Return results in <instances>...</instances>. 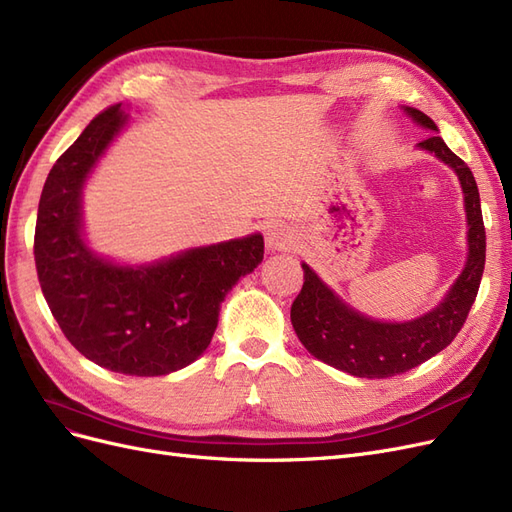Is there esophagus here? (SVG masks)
Returning a JSON list of instances; mask_svg holds the SVG:
<instances>
[{"label": "esophagus", "mask_w": 512, "mask_h": 512, "mask_svg": "<svg viewBox=\"0 0 512 512\" xmlns=\"http://www.w3.org/2000/svg\"><path fill=\"white\" fill-rule=\"evenodd\" d=\"M267 247L269 250H290L292 243H294V235L292 230L286 226V224H275L267 230Z\"/></svg>", "instance_id": "obj_1"}]
</instances>
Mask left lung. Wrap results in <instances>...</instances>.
I'll use <instances>...</instances> for the list:
<instances>
[{
	"instance_id": "1",
	"label": "left lung",
	"mask_w": 512,
	"mask_h": 512,
	"mask_svg": "<svg viewBox=\"0 0 512 512\" xmlns=\"http://www.w3.org/2000/svg\"><path fill=\"white\" fill-rule=\"evenodd\" d=\"M408 115L423 128L438 130L425 113L408 108ZM451 166L459 181L468 213L470 254L466 269L433 312L412 322H376L346 307L324 286L318 275L303 265V288L292 301L290 320L301 344L316 359L359 378H391L425 363L453 342L466 322L485 269V224L472 170L446 147L438 134L418 143Z\"/></svg>"
}]
</instances>
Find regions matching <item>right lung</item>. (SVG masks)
I'll use <instances>...</instances> for the list:
<instances>
[{
  "label": "right lung",
  "mask_w": 512,
  "mask_h": 512,
  "mask_svg": "<svg viewBox=\"0 0 512 512\" xmlns=\"http://www.w3.org/2000/svg\"><path fill=\"white\" fill-rule=\"evenodd\" d=\"M121 104L89 121L46 177L34 258L40 288L61 333L96 365L128 376H164L211 344L220 305L265 254L260 235L198 247L158 265H111L81 239V188L126 123Z\"/></svg>",
  "instance_id": "add662e5"
}]
</instances>
